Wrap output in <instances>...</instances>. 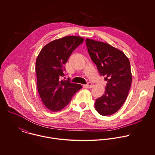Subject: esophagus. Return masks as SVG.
<instances>
[{
    "instance_id": "obj_1",
    "label": "esophagus",
    "mask_w": 155,
    "mask_h": 155,
    "mask_svg": "<svg viewBox=\"0 0 155 155\" xmlns=\"http://www.w3.org/2000/svg\"><path fill=\"white\" fill-rule=\"evenodd\" d=\"M84 87H85L86 88H92L93 87V84H92V83H91V82H88L87 85H85Z\"/></svg>"
}]
</instances>
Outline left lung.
I'll use <instances>...</instances> for the list:
<instances>
[{
  "instance_id": "obj_1",
  "label": "left lung",
  "mask_w": 155,
  "mask_h": 155,
  "mask_svg": "<svg viewBox=\"0 0 155 155\" xmlns=\"http://www.w3.org/2000/svg\"><path fill=\"white\" fill-rule=\"evenodd\" d=\"M92 61L107 81L104 94L96 99L94 106L102 115L116 112L124 103L132 83L130 64L121 51L108 43L86 39Z\"/></svg>"
}]
</instances>
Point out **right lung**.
I'll list each match as a JSON object with an SVG mask.
<instances>
[{
  "mask_svg": "<svg viewBox=\"0 0 155 155\" xmlns=\"http://www.w3.org/2000/svg\"><path fill=\"white\" fill-rule=\"evenodd\" d=\"M84 38L66 36L54 40L45 46L39 53L35 63L37 89L45 106L52 112L63 109L82 85L61 80L64 76V65Z\"/></svg>",
  "mask_w": 155,
  "mask_h": 155,
  "instance_id": "right-lung-1",
  "label": "right lung"
}]
</instances>
